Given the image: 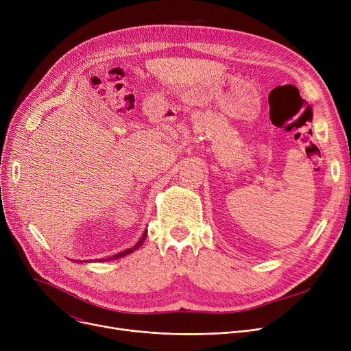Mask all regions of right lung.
Wrapping results in <instances>:
<instances>
[{
  "mask_svg": "<svg viewBox=\"0 0 351 351\" xmlns=\"http://www.w3.org/2000/svg\"><path fill=\"white\" fill-rule=\"evenodd\" d=\"M146 230L143 232V234H142V237L139 239V242L134 246V247H131V249H126V250H123V252H121V253H118V254H114V256H109V257H105V259H99L98 262H109V261H115V259H121V257H123V256H126V254H131L134 250H136L142 243H143V241H145V237H146ZM81 263V261H77V263ZM85 262H88V261H85Z\"/></svg>",
  "mask_w": 351,
  "mask_h": 351,
  "instance_id": "add662e5",
  "label": "right lung"
}]
</instances>
